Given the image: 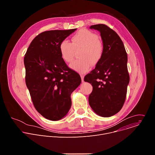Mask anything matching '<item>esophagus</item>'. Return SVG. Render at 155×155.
I'll list each match as a JSON object with an SVG mask.
<instances>
[{
    "instance_id": "esophagus-1",
    "label": "esophagus",
    "mask_w": 155,
    "mask_h": 155,
    "mask_svg": "<svg viewBox=\"0 0 155 155\" xmlns=\"http://www.w3.org/2000/svg\"><path fill=\"white\" fill-rule=\"evenodd\" d=\"M80 77H81V81H82V82H83V81H84V75H80Z\"/></svg>"
}]
</instances>
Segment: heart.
I'll use <instances>...</instances> for the list:
<instances>
[{"label":"heart","mask_w":155,"mask_h":155,"mask_svg":"<svg viewBox=\"0 0 155 155\" xmlns=\"http://www.w3.org/2000/svg\"><path fill=\"white\" fill-rule=\"evenodd\" d=\"M97 35L87 30L81 29L72 38V43L62 40L59 46V51L61 58L66 62H71L74 56V49L82 48L80 52V59H76L70 64V68L80 73L84 74L90 69L91 63L97 64L101 59L104 47L98 40Z\"/></svg>","instance_id":"b5f03b06"}]
</instances>
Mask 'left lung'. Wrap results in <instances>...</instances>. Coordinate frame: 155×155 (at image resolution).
I'll return each instance as SVG.
<instances>
[{"label":"left lung","mask_w":155,"mask_h":155,"mask_svg":"<svg viewBox=\"0 0 155 155\" xmlns=\"http://www.w3.org/2000/svg\"><path fill=\"white\" fill-rule=\"evenodd\" d=\"M90 28L101 33L104 53L84 81L93 86L89 104L93 111L100 117H110L120 111L126 99L129 83L127 55L121 39L114 30L102 24Z\"/></svg>","instance_id":"8db88e82"}]
</instances>
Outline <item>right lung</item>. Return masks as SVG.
I'll use <instances>...</instances> for the list:
<instances>
[{"mask_svg": "<svg viewBox=\"0 0 155 155\" xmlns=\"http://www.w3.org/2000/svg\"><path fill=\"white\" fill-rule=\"evenodd\" d=\"M77 29L40 33L31 43L24 58L26 84L37 111L58 121L71 107L72 93L80 84V76L61 57L59 46Z\"/></svg>", "mask_w": 155, "mask_h": 155, "instance_id": "1", "label": "right lung"}]
</instances>
